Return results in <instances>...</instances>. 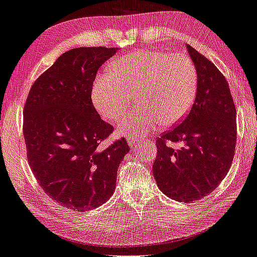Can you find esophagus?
<instances>
[{"label": "esophagus", "mask_w": 257, "mask_h": 257, "mask_svg": "<svg viewBox=\"0 0 257 257\" xmlns=\"http://www.w3.org/2000/svg\"><path fill=\"white\" fill-rule=\"evenodd\" d=\"M126 139H127V143H128V145H130V146H134L136 142H139V140L136 139L135 136H133V135H130V136H127Z\"/></svg>", "instance_id": "esophagus-1"}]
</instances>
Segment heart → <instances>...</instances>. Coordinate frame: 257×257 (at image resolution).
Masks as SVG:
<instances>
[{"label":"heart","instance_id":"1","mask_svg":"<svg viewBox=\"0 0 257 257\" xmlns=\"http://www.w3.org/2000/svg\"><path fill=\"white\" fill-rule=\"evenodd\" d=\"M194 62L186 54L138 51L122 56L99 74L93 84L92 101L102 116L116 123L127 111L132 94L144 109L119 124L122 133L143 136L161 123L171 126L190 111L197 91Z\"/></svg>","mask_w":257,"mask_h":257}]
</instances>
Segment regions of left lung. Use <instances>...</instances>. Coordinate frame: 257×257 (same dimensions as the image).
<instances>
[{"label":"left lung","mask_w":257,"mask_h":257,"mask_svg":"<svg viewBox=\"0 0 257 257\" xmlns=\"http://www.w3.org/2000/svg\"><path fill=\"white\" fill-rule=\"evenodd\" d=\"M197 70L195 101L187 116L156 139L153 175L172 200L193 202L208 195L231 167L236 145V109L226 78L205 56L187 45ZM167 142H183L175 151Z\"/></svg>","instance_id":"8db88e82"}]
</instances>
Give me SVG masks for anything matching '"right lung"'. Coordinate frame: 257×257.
<instances>
[{
  "instance_id": "obj_1",
  "label": "right lung",
  "mask_w": 257,
  "mask_h": 257,
  "mask_svg": "<svg viewBox=\"0 0 257 257\" xmlns=\"http://www.w3.org/2000/svg\"><path fill=\"white\" fill-rule=\"evenodd\" d=\"M116 48L92 46L65 52L38 77L23 109V135L31 170L42 190L78 212L105 203L130 151L121 138L103 148L114 127L92 102L99 67Z\"/></svg>"
}]
</instances>
